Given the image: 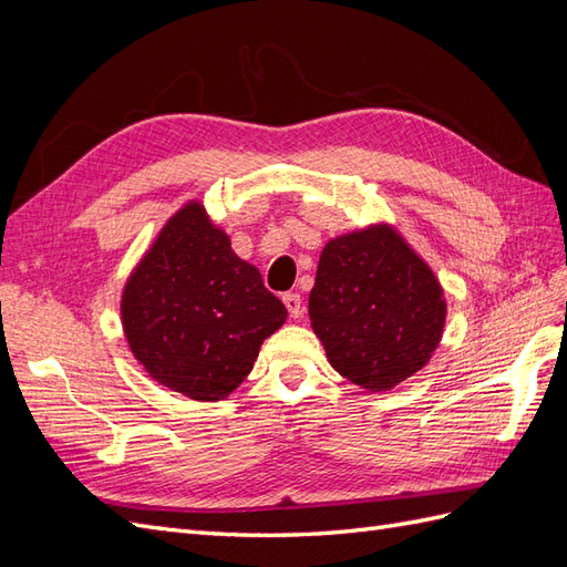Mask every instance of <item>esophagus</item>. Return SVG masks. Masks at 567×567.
Masks as SVG:
<instances>
[{"label": "esophagus", "instance_id": "obj_1", "mask_svg": "<svg viewBox=\"0 0 567 567\" xmlns=\"http://www.w3.org/2000/svg\"><path fill=\"white\" fill-rule=\"evenodd\" d=\"M284 305H286V310H288V315L293 317V319H300L302 317V312H305V307H302V298L298 296V293H284Z\"/></svg>", "mask_w": 567, "mask_h": 567}]
</instances>
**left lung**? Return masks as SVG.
Wrapping results in <instances>:
<instances>
[{
  "label": "left lung",
  "instance_id": "left-lung-1",
  "mask_svg": "<svg viewBox=\"0 0 567 567\" xmlns=\"http://www.w3.org/2000/svg\"><path fill=\"white\" fill-rule=\"evenodd\" d=\"M310 319L331 367L354 385L381 392L431 362L447 300L398 229L371 225L323 246Z\"/></svg>",
  "mask_w": 567,
  "mask_h": 567
}]
</instances>
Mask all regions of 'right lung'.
I'll use <instances>...</instances> for the list:
<instances>
[{"mask_svg":"<svg viewBox=\"0 0 567 567\" xmlns=\"http://www.w3.org/2000/svg\"><path fill=\"white\" fill-rule=\"evenodd\" d=\"M120 315L151 379L198 402L225 400L241 385L265 338L288 317L198 200L165 221L130 274Z\"/></svg>","mask_w":567,"mask_h":567,"instance_id":"obj_1","label":"right lung"}]
</instances>
